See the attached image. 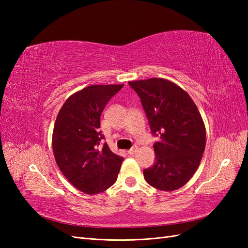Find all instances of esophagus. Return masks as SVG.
I'll list each match as a JSON object with an SVG mask.
<instances>
[{
  "mask_svg": "<svg viewBox=\"0 0 248 248\" xmlns=\"http://www.w3.org/2000/svg\"><path fill=\"white\" fill-rule=\"evenodd\" d=\"M138 151V147L136 146V147H132L130 150H128V154H130V155H133V154H136V152Z\"/></svg>",
  "mask_w": 248,
  "mask_h": 248,
  "instance_id": "obj_1",
  "label": "esophagus"
}]
</instances>
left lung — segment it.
<instances>
[{"label":"left lung","instance_id":"8db88e82","mask_svg":"<svg viewBox=\"0 0 248 248\" xmlns=\"http://www.w3.org/2000/svg\"><path fill=\"white\" fill-rule=\"evenodd\" d=\"M140 96L152 133L155 162L144 170L146 181L154 188H181L198 170L206 146V128L191 97L166 78L129 81Z\"/></svg>","mask_w":248,"mask_h":248}]
</instances>
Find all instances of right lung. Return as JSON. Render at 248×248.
I'll return each mask as SVG.
<instances>
[{"mask_svg": "<svg viewBox=\"0 0 248 248\" xmlns=\"http://www.w3.org/2000/svg\"><path fill=\"white\" fill-rule=\"evenodd\" d=\"M124 85H92L69 96L57 116L52 151L59 169L88 194L106 191L116 182L123 157L110 151L100 128V116Z\"/></svg>", "mask_w": 248, "mask_h": 248, "instance_id": "obj_1", "label": "right lung"}]
</instances>
